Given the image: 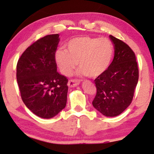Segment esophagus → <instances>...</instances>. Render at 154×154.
<instances>
[{"instance_id":"esophagus-1","label":"esophagus","mask_w":154,"mask_h":154,"mask_svg":"<svg viewBox=\"0 0 154 154\" xmlns=\"http://www.w3.org/2000/svg\"><path fill=\"white\" fill-rule=\"evenodd\" d=\"M79 83H80V81L77 79H71L68 82V85L69 87H76L77 85H79Z\"/></svg>"}]
</instances>
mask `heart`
I'll return each instance as SVG.
<instances>
[{"label": "heart", "mask_w": 154, "mask_h": 154, "mask_svg": "<svg viewBox=\"0 0 154 154\" xmlns=\"http://www.w3.org/2000/svg\"><path fill=\"white\" fill-rule=\"evenodd\" d=\"M114 56V45L106 38L77 37L69 40L66 49L58 48L54 60L63 74L69 76L79 64V74L96 77L109 66Z\"/></svg>", "instance_id": "b5f03b06"}]
</instances>
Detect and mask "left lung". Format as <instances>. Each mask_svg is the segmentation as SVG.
<instances>
[{
	"instance_id": "8db88e82",
	"label": "left lung",
	"mask_w": 154,
	"mask_h": 154,
	"mask_svg": "<svg viewBox=\"0 0 154 154\" xmlns=\"http://www.w3.org/2000/svg\"><path fill=\"white\" fill-rule=\"evenodd\" d=\"M114 57L108 69L94 80L97 94L93 106L106 116L122 114L131 103L139 80L135 53L122 40L110 35Z\"/></svg>"
}]
</instances>
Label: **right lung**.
Instances as JSON below:
<instances>
[{"label": "right lung", "instance_id": "obj_1", "mask_svg": "<svg viewBox=\"0 0 154 154\" xmlns=\"http://www.w3.org/2000/svg\"><path fill=\"white\" fill-rule=\"evenodd\" d=\"M58 34L38 39L24 51L17 63V85L26 106L44 119L54 117L66 106L67 77L57 72L54 52Z\"/></svg>", "mask_w": 154, "mask_h": 154}]
</instances>
